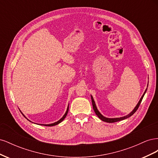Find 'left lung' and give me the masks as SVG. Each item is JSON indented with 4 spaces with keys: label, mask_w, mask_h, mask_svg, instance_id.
I'll return each mask as SVG.
<instances>
[{
    "label": "left lung",
    "mask_w": 158,
    "mask_h": 158,
    "mask_svg": "<svg viewBox=\"0 0 158 158\" xmlns=\"http://www.w3.org/2000/svg\"><path fill=\"white\" fill-rule=\"evenodd\" d=\"M146 90H147V89L145 90V92H144V94L142 95V98H140L139 102L138 103V104L136 105V106L135 107V109H134L133 111H132L130 114H127V115H126V116H125V117H120V118H106V117H103V116L102 115V114L99 112V111L98 110V109H97L96 106H95V102H94V99H93L92 96H91V98H92V102L93 109H94V111H95V114H97V116H98L100 119H101V120H102L103 121H105V122H107V123H115V122H117V121H120L124 120V119L127 118H128V117H130L131 116H132V114L137 111V109H138V107H139V106H140V103H141L142 100V99H143V97H144V94H145V93H146Z\"/></svg>",
    "instance_id": "left-lung-1"
}]
</instances>
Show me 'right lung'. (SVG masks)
<instances>
[{
  "label": "right lung",
  "instance_id": "right-lung-1",
  "mask_svg": "<svg viewBox=\"0 0 158 158\" xmlns=\"http://www.w3.org/2000/svg\"><path fill=\"white\" fill-rule=\"evenodd\" d=\"M68 112H69V107H68V108H67V110H66V113H65V114H64V116L62 117L59 121H58L57 122H56V123H52V124H49V125H45V126H48V127H52V126H55V125H58V124H59L60 123H61L62 121H63L64 119V118L66 117V114H67V113H68ZM23 117H26L24 115H23Z\"/></svg>",
  "mask_w": 158,
  "mask_h": 158
}]
</instances>
